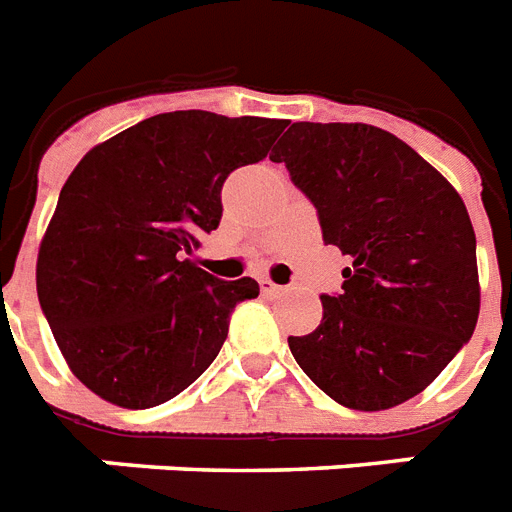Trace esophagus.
I'll use <instances>...</instances> for the list:
<instances>
[{
    "mask_svg": "<svg viewBox=\"0 0 512 512\" xmlns=\"http://www.w3.org/2000/svg\"><path fill=\"white\" fill-rule=\"evenodd\" d=\"M260 289H263V294H278L281 292V286H276L270 278H260Z\"/></svg>",
    "mask_w": 512,
    "mask_h": 512,
    "instance_id": "obj_1",
    "label": "esophagus"
}]
</instances>
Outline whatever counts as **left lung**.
Masks as SVG:
<instances>
[{
    "instance_id": "obj_1",
    "label": "left lung",
    "mask_w": 512,
    "mask_h": 512,
    "mask_svg": "<svg viewBox=\"0 0 512 512\" xmlns=\"http://www.w3.org/2000/svg\"><path fill=\"white\" fill-rule=\"evenodd\" d=\"M294 186L342 249L339 294L289 350L315 386L352 410L421 394L479 321L476 234L460 194L413 147L365 123H294L278 141Z\"/></svg>"
}]
</instances>
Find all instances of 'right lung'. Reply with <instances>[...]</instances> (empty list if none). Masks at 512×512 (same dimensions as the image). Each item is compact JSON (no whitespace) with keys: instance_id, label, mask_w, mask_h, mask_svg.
Returning <instances> with one entry per match:
<instances>
[{"instance_id":"add662e5","label":"right lung","mask_w":512,"mask_h":512,"mask_svg":"<svg viewBox=\"0 0 512 512\" xmlns=\"http://www.w3.org/2000/svg\"><path fill=\"white\" fill-rule=\"evenodd\" d=\"M286 120L162 112L86 152L57 199L36 292L70 371L112 405L173 400L210 368L255 278L191 260L223 215L228 173L260 162Z\"/></svg>"}]
</instances>
